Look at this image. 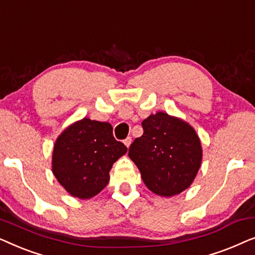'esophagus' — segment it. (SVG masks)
I'll list each match as a JSON object with an SVG mask.
<instances>
[{
    "label": "esophagus",
    "instance_id": "34e87169",
    "mask_svg": "<svg viewBox=\"0 0 255 255\" xmlns=\"http://www.w3.org/2000/svg\"><path fill=\"white\" fill-rule=\"evenodd\" d=\"M131 142H132V139H131V137H128V138H127V139H125V140H124V144H125V146H127V147H128H128H130Z\"/></svg>",
    "mask_w": 255,
    "mask_h": 255
}]
</instances>
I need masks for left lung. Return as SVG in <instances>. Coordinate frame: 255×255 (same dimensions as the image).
I'll return each instance as SVG.
<instances>
[{"mask_svg": "<svg viewBox=\"0 0 255 255\" xmlns=\"http://www.w3.org/2000/svg\"><path fill=\"white\" fill-rule=\"evenodd\" d=\"M144 133L135 138L128 156L145 186L162 197L179 195L191 186L202 163V145L195 128L179 117L158 111L142 121Z\"/></svg>", "mask_w": 255, "mask_h": 255, "instance_id": "1", "label": "left lung"}]
</instances>
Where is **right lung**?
<instances>
[{
	"label": "right lung",
	"mask_w": 255,
	"mask_h": 255,
	"mask_svg": "<svg viewBox=\"0 0 255 255\" xmlns=\"http://www.w3.org/2000/svg\"><path fill=\"white\" fill-rule=\"evenodd\" d=\"M127 151V146L114 138L110 123L85 117L59 134L52 172L71 196L88 200L106 188L113 165Z\"/></svg>",
	"instance_id": "1"
}]
</instances>
